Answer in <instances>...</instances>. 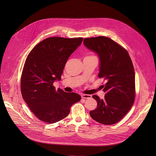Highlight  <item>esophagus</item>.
I'll use <instances>...</instances> for the list:
<instances>
[{"label": "esophagus", "mask_w": 156, "mask_h": 156, "mask_svg": "<svg viewBox=\"0 0 156 156\" xmlns=\"http://www.w3.org/2000/svg\"><path fill=\"white\" fill-rule=\"evenodd\" d=\"M92 97L91 95H88V94H82L81 95V98L83 99H90V98Z\"/></svg>", "instance_id": "1"}]
</instances>
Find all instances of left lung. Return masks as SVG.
Listing matches in <instances>:
<instances>
[{
	"label": "left lung",
	"mask_w": 156,
	"mask_h": 156,
	"mask_svg": "<svg viewBox=\"0 0 156 156\" xmlns=\"http://www.w3.org/2000/svg\"><path fill=\"white\" fill-rule=\"evenodd\" d=\"M83 44L99 57V77L103 78L104 99L92 97L97 108L90 112L95 121L104 125L119 121L132 108L135 97V76L133 63L126 49L106 37L85 38Z\"/></svg>",
	"instance_id": "left-lung-1"
}]
</instances>
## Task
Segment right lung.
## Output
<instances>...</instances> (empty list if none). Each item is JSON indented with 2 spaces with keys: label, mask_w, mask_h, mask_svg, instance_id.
Segmentation results:
<instances>
[{
  "label": "right lung",
  "mask_w": 156,
  "mask_h": 156,
  "mask_svg": "<svg viewBox=\"0 0 156 156\" xmlns=\"http://www.w3.org/2000/svg\"><path fill=\"white\" fill-rule=\"evenodd\" d=\"M83 38H47L32 49L26 59L21 78L23 99L41 121L54 123L66 117L71 105L81 100L76 93L55 89L69 57Z\"/></svg>",
  "instance_id": "1"
}]
</instances>
